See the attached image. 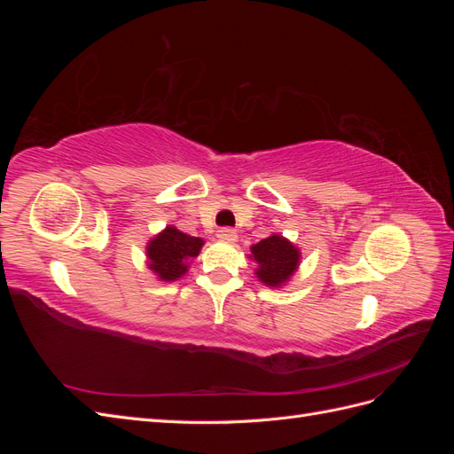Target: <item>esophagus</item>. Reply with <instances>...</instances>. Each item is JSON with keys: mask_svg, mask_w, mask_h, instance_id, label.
I'll return each instance as SVG.
<instances>
[{"mask_svg": "<svg viewBox=\"0 0 454 454\" xmlns=\"http://www.w3.org/2000/svg\"><path fill=\"white\" fill-rule=\"evenodd\" d=\"M217 239L222 242H235L237 240V231L235 229H229V227H223L217 231Z\"/></svg>", "mask_w": 454, "mask_h": 454, "instance_id": "obj_1", "label": "esophagus"}]
</instances>
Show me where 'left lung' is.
I'll return each mask as SVG.
<instances>
[{"label": "left lung", "instance_id": "1", "mask_svg": "<svg viewBox=\"0 0 454 454\" xmlns=\"http://www.w3.org/2000/svg\"><path fill=\"white\" fill-rule=\"evenodd\" d=\"M250 259L257 263L255 274L261 282L270 287H280L297 270L301 252L287 239L270 235L252 246Z\"/></svg>", "mask_w": 454, "mask_h": 454}]
</instances>
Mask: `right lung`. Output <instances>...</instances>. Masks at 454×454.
I'll return each mask as SVG.
<instances>
[{"instance_id":"right-lung-1","label":"right lung","mask_w":454,"mask_h":454,"mask_svg":"<svg viewBox=\"0 0 454 454\" xmlns=\"http://www.w3.org/2000/svg\"><path fill=\"white\" fill-rule=\"evenodd\" d=\"M202 244V239L189 237L185 232L168 225L147 242V267L160 280L174 282L187 272L189 259L199 255Z\"/></svg>"}]
</instances>
